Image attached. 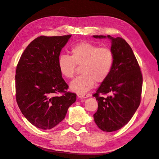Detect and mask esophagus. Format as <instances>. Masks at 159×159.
I'll list each match as a JSON object with an SVG mask.
<instances>
[{
    "mask_svg": "<svg viewBox=\"0 0 159 159\" xmlns=\"http://www.w3.org/2000/svg\"><path fill=\"white\" fill-rule=\"evenodd\" d=\"M77 96H78V98H80V99H84V98H87L89 97V95L88 94H78L77 95Z\"/></svg>",
    "mask_w": 159,
    "mask_h": 159,
    "instance_id": "1",
    "label": "esophagus"
}]
</instances>
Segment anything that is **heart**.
I'll return each mask as SVG.
<instances>
[{
  "mask_svg": "<svg viewBox=\"0 0 159 159\" xmlns=\"http://www.w3.org/2000/svg\"><path fill=\"white\" fill-rule=\"evenodd\" d=\"M71 56L61 55L58 67L61 74L67 78H73L76 65L81 66L83 74L77 77L70 84V89L84 94L96 82L100 83L107 78L112 69L114 56L107 48H100L91 43L81 42L71 47Z\"/></svg>",
  "mask_w": 159,
  "mask_h": 159,
  "instance_id": "b5f03b06",
  "label": "heart"
}]
</instances>
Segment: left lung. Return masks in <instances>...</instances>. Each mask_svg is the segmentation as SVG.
<instances>
[{
  "label": "left lung",
  "instance_id": "8db88e82",
  "mask_svg": "<svg viewBox=\"0 0 159 159\" xmlns=\"http://www.w3.org/2000/svg\"><path fill=\"white\" fill-rule=\"evenodd\" d=\"M93 37L108 38L111 42L112 69L93 96L98 103L95 123L102 131L113 132L127 124L140 105L143 76L131 48L124 39L110 35ZM99 94L108 96L103 98Z\"/></svg>",
  "mask_w": 159,
  "mask_h": 159
}]
</instances>
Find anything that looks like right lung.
<instances>
[{"label":"right lung","mask_w":159,"mask_h":159,"mask_svg":"<svg viewBox=\"0 0 159 159\" xmlns=\"http://www.w3.org/2000/svg\"><path fill=\"white\" fill-rule=\"evenodd\" d=\"M71 36L38 37L24 51L16 67V102L34 126L51 129L63 120L76 94L66 92L58 67L61 49ZM64 93L61 96L55 95Z\"/></svg>","instance_id":"1"}]
</instances>
